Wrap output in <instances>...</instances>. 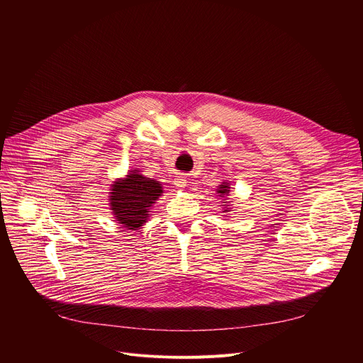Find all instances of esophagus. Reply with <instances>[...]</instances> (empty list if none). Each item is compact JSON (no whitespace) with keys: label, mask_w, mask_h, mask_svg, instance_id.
Wrapping results in <instances>:
<instances>
[{"label":"esophagus","mask_w":363,"mask_h":363,"mask_svg":"<svg viewBox=\"0 0 363 363\" xmlns=\"http://www.w3.org/2000/svg\"><path fill=\"white\" fill-rule=\"evenodd\" d=\"M174 185L178 188H184V186H186V179L184 177H177L174 181Z\"/></svg>","instance_id":"34e87169"}]
</instances>
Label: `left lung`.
<instances>
[{"label": "left lung", "mask_w": 363, "mask_h": 363, "mask_svg": "<svg viewBox=\"0 0 363 363\" xmlns=\"http://www.w3.org/2000/svg\"><path fill=\"white\" fill-rule=\"evenodd\" d=\"M228 188H230V186H228V184H225V182H224V184L220 186L218 194H223V195H225V194H227V195H228V191H230ZM225 211H228V210H225Z\"/></svg>", "instance_id": "1"}]
</instances>
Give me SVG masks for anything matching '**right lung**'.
I'll return each instance as SVG.
<instances>
[{
    "mask_svg": "<svg viewBox=\"0 0 363 363\" xmlns=\"http://www.w3.org/2000/svg\"><path fill=\"white\" fill-rule=\"evenodd\" d=\"M111 206L116 221L128 230H138L146 223L150 206L162 194L158 181L145 178L139 171L132 169L126 179L113 184Z\"/></svg>",
    "mask_w": 363,
    "mask_h": 363,
    "instance_id": "add662e5",
    "label": "right lung"
}]
</instances>
